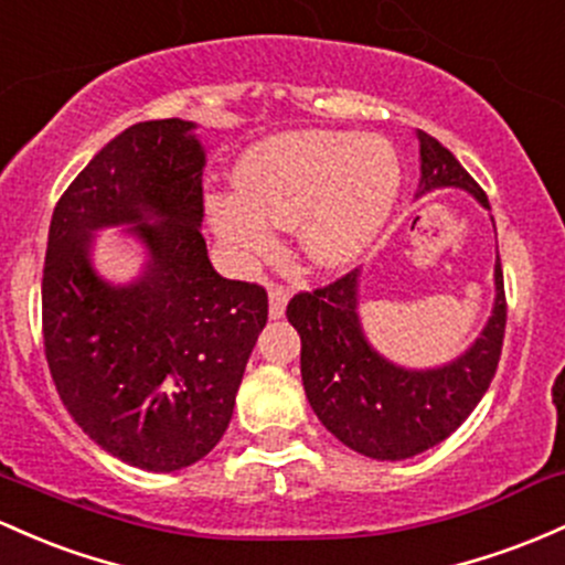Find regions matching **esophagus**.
<instances>
[{
  "instance_id": "1",
  "label": "esophagus",
  "mask_w": 565,
  "mask_h": 565,
  "mask_svg": "<svg viewBox=\"0 0 565 565\" xmlns=\"http://www.w3.org/2000/svg\"><path fill=\"white\" fill-rule=\"evenodd\" d=\"M268 302H270V319H281L284 313H287V302H289V289L287 287H278V284H273L270 292H268Z\"/></svg>"
}]
</instances>
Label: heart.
Masks as SVG:
<instances>
[{
    "label": "heart",
    "mask_w": 565,
    "mask_h": 565,
    "mask_svg": "<svg viewBox=\"0 0 565 565\" xmlns=\"http://www.w3.org/2000/svg\"><path fill=\"white\" fill-rule=\"evenodd\" d=\"M238 192H214L209 222L233 259L273 249V225L297 227L324 268L351 263L375 238L399 192V160L383 139L356 134H284L254 145L235 166Z\"/></svg>",
    "instance_id": "b5f03b06"
}]
</instances>
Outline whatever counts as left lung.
<instances>
[{
	"mask_svg": "<svg viewBox=\"0 0 565 565\" xmlns=\"http://www.w3.org/2000/svg\"><path fill=\"white\" fill-rule=\"evenodd\" d=\"M420 192L461 188L488 206L467 169L429 134L418 131ZM495 302L486 330L443 367L411 370L373 349L359 324V270L289 300L287 319L300 332V373L321 424L356 454L402 461L448 439L491 386L504 343V273L495 257Z\"/></svg>",
	"mask_w": 565,
	"mask_h": 565,
	"instance_id": "1",
	"label": "left lung"
}]
</instances>
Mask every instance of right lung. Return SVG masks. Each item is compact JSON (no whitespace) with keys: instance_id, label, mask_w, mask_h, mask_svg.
<instances>
[{"instance_id":"right-lung-1","label":"right lung","mask_w":565,"mask_h":565,"mask_svg":"<svg viewBox=\"0 0 565 565\" xmlns=\"http://www.w3.org/2000/svg\"><path fill=\"white\" fill-rule=\"evenodd\" d=\"M195 122L126 128L55 203L42 273V334L61 402L107 454L147 472L201 461L231 424L268 321L263 287L212 268L203 222L206 152ZM128 224L146 273L109 285L92 233Z\"/></svg>"}]
</instances>
